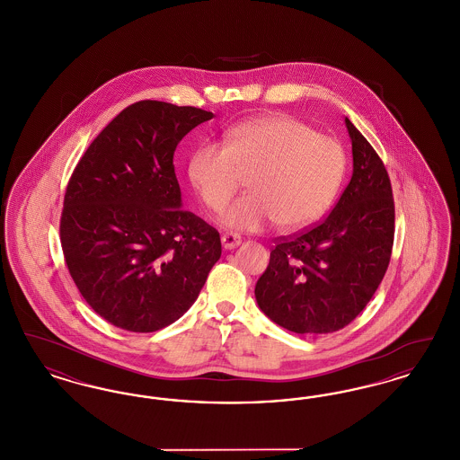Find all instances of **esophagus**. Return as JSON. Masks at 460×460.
I'll list each match as a JSON object with an SVG mask.
<instances>
[{"label":"esophagus","instance_id":"obj_1","mask_svg":"<svg viewBox=\"0 0 460 460\" xmlns=\"http://www.w3.org/2000/svg\"><path fill=\"white\" fill-rule=\"evenodd\" d=\"M220 241H222V246L226 250H233V248H236V246L241 244V238L238 234H224Z\"/></svg>","mask_w":460,"mask_h":460}]
</instances>
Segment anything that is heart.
<instances>
[{"label": "heart", "instance_id": "obj_1", "mask_svg": "<svg viewBox=\"0 0 460 460\" xmlns=\"http://www.w3.org/2000/svg\"><path fill=\"white\" fill-rule=\"evenodd\" d=\"M341 145L304 120L272 113L226 132V146L208 141L190 156L188 177L201 201L220 210L248 175L250 193L227 207L220 224L261 231L279 222L286 231L315 224L328 212L345 174Z\"/></svg>", "mask_w": 460, "mask_h": 460}]
</instances>
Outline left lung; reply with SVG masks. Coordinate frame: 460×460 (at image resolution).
<instances>
[{"instance_id":"obj_1","label":"left lung","mask_w":460,"mask_h":460,"mask_svg":"<svg viewBox=\"0 0 460 460\" xmlns=\"http://www.w3.org/2000/svg\"><path fill=\"white\" fill-rule=\"evenodd\" d=\"M353 172L326 219L281 240L255 286L263 314L298 334L345 328L388 269L394 234L392 182L369 141L345 119Z\"/></svg>"}]
</instances>
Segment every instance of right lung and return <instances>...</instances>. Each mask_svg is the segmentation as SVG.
Here are the masks:
<instances>
[{
	"label": "right lung",
	"instance_id": "add662e5",
	"mask_svg": "<svg viewBox=\"0 0 460 460\" xmlns=\"http://www.w3.org/2000/svg\"><path fill=\"white\" fill-rule=\"evenodd\" d=\"M212 111L145 100L96 136L66 186L60 240L68 272L110 324L152 332L175 323L220 259L219 233L182 210L179 141Z\"/></svg>",
	"mask_w": 460,
	"mask_h": 460
}]
</instances>
